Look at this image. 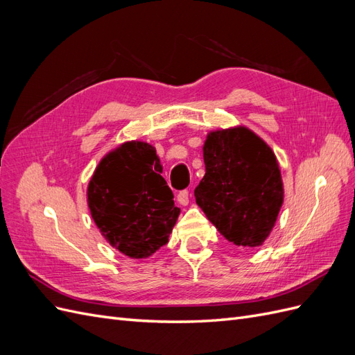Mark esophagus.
I'll use <instances>...</instances> for the list:
<instances>
[{"instance_id":"esophagus-1","label":"esophagus","mask_w":355,"mask_h":355,"mask_svg":"<svg viewBox=\"0 0 355 355\" xmlns=\"http://www.w3.org/2000/svg\"><path fill=\"white\" fill-rule=\"evenodd\" d=\"M178 202L182 204V206H187V204L189 202V191L188 189H184L180 191L178 194Z\"/></svg>"}]
</instances>
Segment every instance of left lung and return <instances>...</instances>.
Returning <instances> with one entry per match:
<instances>
[{
	"label": "left lung",
	"instance_id": "1",
	"mask_svg": "<svg viewBox=\"0 0 355 355\" xmlns=\"http://www.w3.org/2000/svg\"><path fill=\"white\" fill-rule=\"evenodd\" d=\"M206 175L196 201L228 241L262 245L283 204V182L272 149L245 127L210 132L202 146Z\"/></svg>",
	"mask_w": 355,
	"mask_h": 355
}]
</instances>
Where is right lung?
<instances>
[{"label":"right lung","mask_w":355,"mask_h":355,"mask_svg":"<svg viewBox=\"0 0 355 355\" xmlns=\"http://www.w3.org/2000/svg\"><path fill=\"white\" fill-rule=\"evenodd\" d=\"M155 148L125 142L96 167L87 188L94 223L112 247L144 259L168 241L180 209L161 176Z\"/></svg>","instance_id":"add662e5"}]
</instances>
